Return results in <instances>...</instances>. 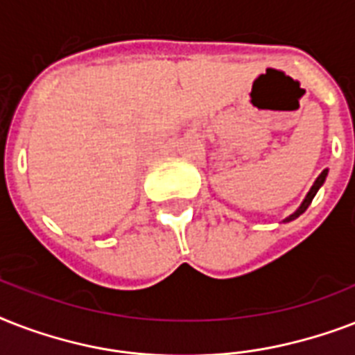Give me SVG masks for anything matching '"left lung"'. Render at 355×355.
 I'll list each match as a JSON object with an SVG mask.
<instances>
[{"label": "left lung", "instance_id": "obj_1", "mask_svg": "<svg viewBox=\"0 0 355 355\" xmlns=\"http://www.w3.org/2000/svg\"><path fill=\"white\" fill-rule=\"evenodd\" d=\"M326 175H328V171H322L319 175V178H317V180H315V184H313V188L309 189V193H308V197H306V199H304V202H302V206H300V208H298L297 211H295V214H293L291 217H287V221H291V219H295V217H298L300 216V214H302L304 210H306V208H308L309 206V202H311V200H313V197H315V193H317V191H319V188L320 186H322V182H324L326 180Z\"/></svg>", "mask_w": 355, "mask_h": 355}]
</instances>
